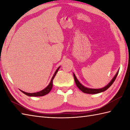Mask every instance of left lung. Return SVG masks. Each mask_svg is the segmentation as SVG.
<instances>
[{"mask_svg":"<svg viewBox=\"0 0 130 130\" xmlns=\"http://www.w3.org/2000/svg\"><path fill=\"white\" fill-rule=\"evenodd\" d=\"M118 74V71L117 72L115 76L113 77V78L112 79V80L109 83V84L107 85L106 87H104V88H101V89H92V88H88L83 86L80 83L78 80L77 79L76 76L75 75V74H73L74 75V80H75V82L76 83V86L78 87V88L80 90H81L83 92L85 93H87V94H96V93H101L104 92L105 90H106L107 89L111 86L112 84L113 83V82L116 79V77Z\"/></svg>","mask_w":130,"mask_h":130,"instance_id":"1","label":"left lung"}]
</instances>
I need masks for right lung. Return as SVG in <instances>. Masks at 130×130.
I'll return each instance as SVG.
<instances>
[{"mask_svg": "<svg viewBox=\"0 0 130 130\" xmlns=\"http://www.w3.org/2000/svg\"><path fill=\"white\" fill-rule=\"evenodd\" d=\"M60 67H59L57 69V70H56V71H55L53 76H52V78L51 80L50 81V84L48 85V86L46 88H45V89L40 91V92H36V93H27V92H24V91H22L20 90L23 93L25 94L26 95H28V96H43L45 95H46L47 94L50 92L52 88V85H53V80L55 78V75H56V73H57L58 70H59V69H60Z\"/></svg>", "mask_w": 130, "mask_h": 130, "instance_id": "obj_1", "label": "right lung"}]
</instances>
